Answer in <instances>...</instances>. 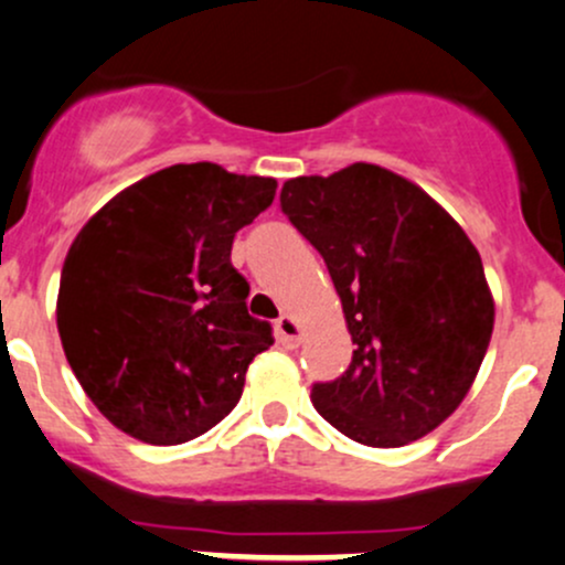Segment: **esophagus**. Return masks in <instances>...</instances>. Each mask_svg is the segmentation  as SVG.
Here are the masks:
<instances>
[{
	"label": "esophagus",
	"instance_id": "1",
	"mask_svg": "<svg viewBox=\"0 0 565 565\" xmlns=\"http://www.w3.org/2000/svg\"><path fill=\"white\" fill-rule=\"evenodd\" d=\"M275 331H277V339H280L282 348L294 350L301 344V326L294 315H280L275 323Z\"/></svg>",
	"mask_w": 565,
	"mask_h": 565
}]
</instances>
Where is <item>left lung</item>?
I'll return each instance as SVG.
<instances>
[{
	"label": "left lung",
	"instance_id": "1",
	"mask_svg": "<svg viewBox=\"0 0 565 565\" xmlns=\"http://www.w3.org/2000/svg\"><path fill=\"white\" fill-rule=\"evenodd\" d=\"M282 212L329 266L353 361L312 387L333 428L404 447L458 409L488 353L495 305L482 258L420 185L358 161L285 180Z\"/></svg>",
	"mask_w": 565,
	"mask_h": 565
}]
</instances>
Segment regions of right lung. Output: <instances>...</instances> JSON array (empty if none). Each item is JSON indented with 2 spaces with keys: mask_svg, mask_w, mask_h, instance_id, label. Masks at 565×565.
<instances>
[{
  "mask_svg": "<svg viewBox=\"0 0 565 565\" xmlns=\"http://www.w3.org/2000/svg\"><path fill=\"white\" fill-rule=\"evenodd\" d=\"M275 178L174 163L115 193L81 228L58 282L66 361L96 409L148 445L223 420L271 329L247 315L234 234L271 204Z\"/></svg>",
  "mask_w": 565,
  "mask_h": 565,
  "instance_id": "right-lung-1",
  "label": "right lung"
}]
</instances>
